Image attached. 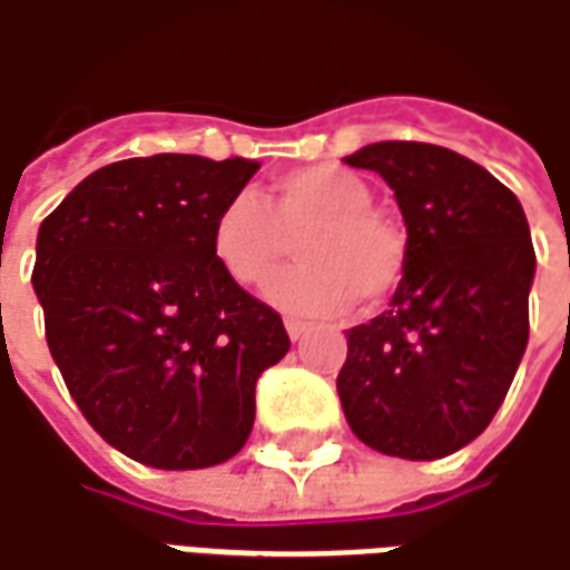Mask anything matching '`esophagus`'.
Listing matches in <instances>:
<instances>
[{"label":"esophagus","mask_w":570,"mask_h":570,"mask_svg":"<svg viewBox=\"0 0 570 570\" xmlns=\"http://www.w3.org/2000/svg\"><path fill=\"white\" fill-rule=\"evenodd\" d=\"M286 334H289V340H302V336L308 334V324L296 321V317H286Z\"/></svg>","instance_id":"obj_1"}]
</instances>
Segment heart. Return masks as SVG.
I'll list each match as a JSON object with an SVG mask.
<instances>
[{
	"mask_svg": "<svg viewBox=\"0 0 570 570\" xmlns=\"http://www.w3.org/2000/svg\"><path fill=\"white\" fill-rule=\"evenodd\" d=\"M299 249V265L265 286L286 315L340 317L381 308L405 281L409 236L371 208V187L340 165L281 174L262 193H236L212 224V253L239 286H255Z\"/></svg>",
	"mask_w": 570,
	"mask_h": 570,
	"instance_id": "obj_1",
	"label": "heart"
}]
</instances>
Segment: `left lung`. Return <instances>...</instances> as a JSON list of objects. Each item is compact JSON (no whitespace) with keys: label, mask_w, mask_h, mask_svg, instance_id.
<instances>
[{"label":"left lung","mask_w":570,"mask_h":570,"mask_svg":"<svg viewBox=\"0 0 570 570\" xmlns=\"http://www.w3.org/2000/svg\"><path fill=\"white\" fill-rule=\"evenodd\" d=\"M346 165L396 193L409 271L383 315L346 331L336 393L365 446L443 459L487 431L528 350V218L493 174L433 142H371Z\"/></svg>","instance_id":"8db88e82"}]
</instances>
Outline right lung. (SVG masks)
I'll list each match as a JSON object with an SVG mask.
<instances>
[{
	"label": "right lung",
	"mask_w": 570,
	"mask_h": 570,
	"mask_svg": "<svg viewBox=\"0 0 570 570\" xmlns=\"http://www.w3.org/2000/svg\"><path fill=\"white\" fill-rule=\"evenodd\" d=\"M258 161L124 158L40 224L33 289L77 409L108 446L165 471L234 459L255 381L289 350L281 315L212 253L220 205Z\"/></svg>",
	"instance_id": "obj_1"
}]
</instances>
